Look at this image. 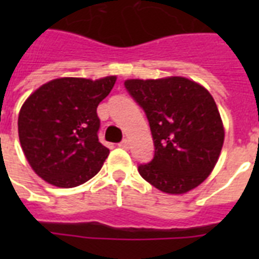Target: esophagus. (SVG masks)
Returning <instances> with one entry per match:
<instances>
[{
  "instance_id": "1",
  "label": "esophagus",
  "mask_w": 259,
  "mask_h": 259,
  "mask_svg": "<svg viewBox=\"0 0 259 259\" xmlns=\"http://www.w3.org/2000/svg\"><path fill=\"white\" fill-rule=\"evenodd\" d=\"M118 146H119V148H122V149H129L130 148V142H129V140H123V141H121L119 142V144H118Z\"/></svg>"
}]
</instances>
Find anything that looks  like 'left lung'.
<instances>
[{"instance_id": "left-lung-1", "label": "left lung", "mask_w": 259, "mask_h": 259, "mask_svg": "<svg viewBox=\"0 0 259 259\" xmlns=\"http://www.w3.org/2000/svg\"><path fill=\"white\" fill-rule=\"evenodd\" d=\"M127 93L149 121L154 156L138 172L166 193H185L208 177L221 154L225 129L212 95L181 76L129 79Z\"/></svg>"}]
</instances>
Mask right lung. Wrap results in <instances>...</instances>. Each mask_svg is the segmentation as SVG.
Instances as JSON below:
<instances>
[{"mask_svg": "<svg viewBox=\"0 0 259 259\" xmlns=\"http://www.w3.org/2000/svg\"><path fill=\"white\" fill-rule=\"evenodd\" d=\"M117 78H59L38 87L18 114V137L32 169L72 188L101 170L110 150L99 142L97 107Z\"/></svg>", "mask_w": 259, "mask_h": 259, "instance_id": "1", "label": "right lung"}]
</instances>
